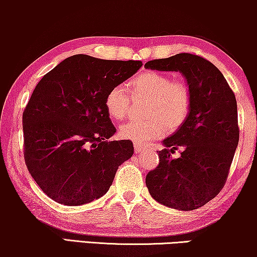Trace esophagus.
<instances>
[{
  "mask_svg": "<svg viewBox=\"0 0 257 257\" xmlns=\"http://www.w3.org/2000/svg\"><path fill=\"white\" fill-rule=\"evenodd\" d=\"M146 150V147H144V146H142V145H139V144H136L135 143V152H136V154L137 153H142V152H144V151Z\"/></svg>",
  "mask_w": 257,
  "mask_h": 257,
  "instance_id": "1",
  "label": "esophagus"
}]
</instances>
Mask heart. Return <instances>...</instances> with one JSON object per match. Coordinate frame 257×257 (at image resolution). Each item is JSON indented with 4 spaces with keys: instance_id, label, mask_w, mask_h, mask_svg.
I'll use <instances>...</instances> for the list:
<instances>
[{
    "instance_id": "b5f03b06",
    "label": "heart",
    "mask_w": 257,
    "mask_h": 257,
    "mask_svg": "<svg viewBox=\"0 0 257 257\" xmlns=\"http://www.w3.org/2000/svg\"><path fill=\"white\" fill-rule=\"evenodd\" d=\"M133 97L147 98L144 107L145 119H135L120 127V136L136 144L145 145L163 137L166 131L180 128L187 120L192 106L188 86L166 73L144 71L130 80ZM108 115L115 120L125 119L131 110V98L122 85L112 86L105 97Z\"/></svg>"
}]
</instances>
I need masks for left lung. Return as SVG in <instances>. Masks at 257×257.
I'll return each mask as SVG.
<instances>
[{
	"mask_svg": "<svg viewBox=\"0 0 257 257\" xmlns=\"http://www.w3.org/2000/svg\"><path fill=\"white\" fill-rule=\"evenodd\" d=\"M145 68L180 71L192 98L187 120L164 140L159 165L147 173L146 186L161 205L198 209L219 194L229 174L240 136L235 94L220 70L198 55L153 59ZM179 147L182 157L173 160L170 153Z\"/></svg>",
	"mask_w": 257,
	"mask_h": 257,
	"instance_id": "obj_1",
	"label": "left lung"
}]
</instances>
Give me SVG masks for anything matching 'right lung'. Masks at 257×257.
Masks as SVG:
<instances>
[{"instance_id": "add662e5", "label": "right lung", "mask_w": 257, "mask_h": 257, "mask_svg": "<svg viewBox=\"0 0 257 257\" xmlns=\"http://www.w3.org/2000/svg\"><path fill=\"white\" fill-rule=\"evenodd\" d=\"M142 65L75 55L38 82L23 112V152L28 171L49 198L79 206L108 191L119 165L132 157L133 144L107 140L115 127L105 97Z\"/></svg>"}]
</instances>
